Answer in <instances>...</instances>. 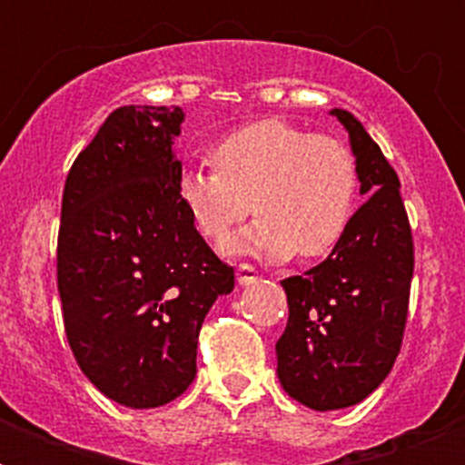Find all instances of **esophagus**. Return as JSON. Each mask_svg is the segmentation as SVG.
I'll return each instance as SVG.
<instances>
[{"label": "esophagus", "mask_w": 465, "mask_h": 465, "mask_svg": "<svg viewBox=\"0 0 465 465\" xmlns=\"http://www.w3.org/2000/svg\"><path fill=\"white\" fill-rule=\"evenodd\" d=\"M258 270L253 268V265H239L236 268V280H239L241 287H248V284H253L255 280H258Z\"/></svg>", "instance_id": "esophagus-1"}]
</instances>
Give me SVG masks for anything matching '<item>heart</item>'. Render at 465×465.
Wrapping results in <instances>:
<instances>
[{
    "label": "heart",
    "mask_w": 465,
    "mask_h": 465,
    "mask_svg": "<svg viewBox=\"0 0 465 465\" xmlns=\"http://www.w3.org/2000/svg\"><path fill=\"white\" fill-rule=\"evenodd\" d=\"M210 168H188L178 200L204 239L222 243L243 219L246 233L224 243L229 255L270 262L318 261L331 253L352 222L360 168L347 144L282 118L236 127L210 152Z\"/></svg>",
    "instance_id": "obj_1"
}]
</instances>
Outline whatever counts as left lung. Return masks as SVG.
I'll use <instances>...</instances> for the list:
<instances>
[{
	"mask_svg": "<svg viewBox=\"0 0 465 465\" xmlns=\"http://www.w3.org/2000/svg\"><path fill=\"white\" fill-rule=\"evenodd\" d=\"M331 115L350 134L367 200L321 265L282 280L290 321L275 345L282 389L321 412L361 403L389 376L415 265L396 171L352 113Z\"/></svg>",
	"mask_w": 465,
	"mask_h": 465,
	"instance_id": "8db88e82",
	"label": "left lung"
}]
</instances>
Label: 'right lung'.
I'll list each match as a JSON object with an SVG mask.
<instances>
[{
    "label": "right lung",
    "instance_id": "add662e5",
    "mask_svg": "<svg viewBox=\"0 0 465 465\" xmlns=\"http://www.w3.org/2000/svg\"><path fill=\"white\" fill-rule=\"evenodd\" d=\"M178 105H123L69 168L57 290L76 364L115 403L147 411L195 379L197 335L224 265L178 200Z\"/></svg>",
    "mask_w": 465,
    "mask_h": 465
}]
</instances>
